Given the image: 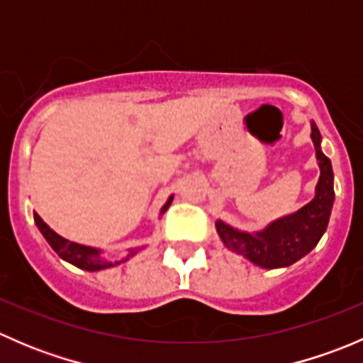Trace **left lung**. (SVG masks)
Instances as JSON below:
<instances>
[{"mask_svg":"<svg viewBox=\"0 0 363 363\" xmlns=\"http://www.w3.org/2000/svg\"><path fill=\"white\" fill-rule=\"evenodd\" d=\"M311 130L320 164V181L316 186V195L309 203L303 205L295 214L284 216L256 233L240 232L221 219L216 221V230L225 246L263 269H281L298 262L316 247L328 226L335 199L334 172L330 160L321 152L320 130L314 123H311Z\"/></svg>","mask_w":363,"mask_h":363,"instance_id":"8db88e82","label":"left lung"}]
</instances>
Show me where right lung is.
<instances>
[{"instance_id": "right-lung-1", "label": "right lung", "mask_w": 363, "mask_h": 363, "mask_svg": "<svg viewBox=\"0 0 363 363\" xmlns=\"http://www.w3.org/2000/svg\"><path fill=\"white\" fill-rule=\"evenodd\" d=\"M172 200H174V196H170V199H168V202L161 207V214H163V212L170 207ZM35 223H36V226H38L40 232H42V235L45 237L47 242L50 244V247H52V250L56 251L57 255L65 259V262L72 263V265L79 267V269H82V270H89V272L111 269V267L119 265L121 262H126V259H130L131 256L137 255L138 251L144 250V247H135V250H130L126 258L121 259V262H107V259L101 258L100 250L82 246V244H77V242H69V240L63 239L61 235H57L52 228H49V225H47V223L43 221V219L40 218L36 212H35Z\"/></svg>"}]
</instances>
